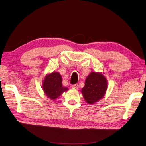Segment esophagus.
<instances>
[{"mask_svg":"<svg viewBox=\"0 0 146 146\" xmlns=\"http://www.w3.org/2000/svg\"><path fill=\"white\" fill-rule=\"evenodd\" d=\"M78 87H79V85H78V84H74V85L72 86V88H78Z\"/></svg>","mask_w":146,"mask_h":146,"instance_id":"1","label":"esophagus"}]
</instances>
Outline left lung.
Listing matches in <instances>:
<instances>
[{"instance_id": "obj_1", "label": "left lung", "mask_w": 146, "mask_h": 146, "mask_svg": "<svg viewBox=\"0 0 146 146\" xmlns=\"http://www.w3.org/2000/svg\"><path fill=\"white\" fill-rule=\"evenodd\" d=\"M107 87L106 78L101 73L92 72L86 79L82 93L86 101L92 104L104 96Z\"/></svg>"}]
</instances>
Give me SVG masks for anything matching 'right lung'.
Returning a JSON list of instances; mask_svg holds the SVG:
<instances>
[{
  "instance_id": "1",
  "label": "right lung",
  "mask_w": 146,
  "mask_h": 146,
  "mask_svg": "<svg viewBox=\"0 0 146 146\" xmlns=\"http://www.w3.org/2000/svg\"><path fill=\"white\" fill-rule=\"evenodd\" d=\"M62 79L58 72H53L45 76L43 90L46 96L51 100H56L68 88L62 86Z\"/></svg>"
}]
</instances>
